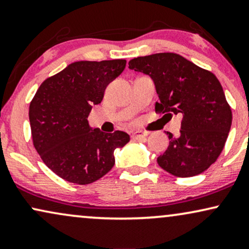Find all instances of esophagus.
Returning <instances> with one entry per match:
<instances>
[{"label": "esophagus", "mask_w": 249, "mask_h": 249, "mask_svg": "<svg viewBox=\"0 0 249 249\" xmlns=\"http://www.w3.org/2000/svg\"><path fill=\"white\" fill-rule=\"evenodd\" d=\"M147 136V132H144V131H134V132L132 133V138L133 139H142L145 138V137Z\"/></svg>", "instance_id": "esophagus-1"}]
</instances>
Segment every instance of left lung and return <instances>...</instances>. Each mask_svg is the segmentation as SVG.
<instances>
[{
  "label": "left lung",
  "instance_id": "left-lung-1",
  "mask_svg": "<svg viewBox=\"0 0 249 249\" xmlns=\"http://www.w3.org/2000/svg\"><path fill=\"white\" fill-rule=\"evenodd\" d=\"M128 69L150 76L159 102L157 112L182 115L178 138L165 132L170 145L157 159L172 176H198L215 162L232 125V110L221 84L210 71L172 53L137 57Z\"/></svg>",
  "mask_w": 249,
  "mask_h": 249
}]
</instances>
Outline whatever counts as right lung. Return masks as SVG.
I'll list each match as a JSON object with an SVG mask.
<instances>
[{"label":"right lung","mask_w":249,"mask_h":249,"mask_svg":"<svg viewBox=\"0 0 249 249\" xmlns=\"http://www.w3.org/2000/svg\"><path fill=\"white\" fill-rule=\"evenodd\" d=\"M125 65V59L73 62L37 90L29 107L34 146L62 179L78 185L101 179L115 165L116 148L130 142L126 132H102L88 121Z\"/></svg>","instance_id":"add662e5"}]
</instances>
